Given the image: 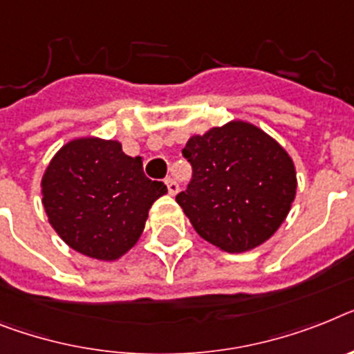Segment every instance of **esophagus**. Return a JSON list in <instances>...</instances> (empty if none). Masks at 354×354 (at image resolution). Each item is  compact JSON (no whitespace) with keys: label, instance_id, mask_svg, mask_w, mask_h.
Instances as JSON below:
<instances>
[{"label":"esophagus","instance_id":"esophagus-1","mask_svg":"<svg viewBox=\"0 0 354 354\" xmlns=\"http://www.w3.org/2000/svg\"><path fill=\"white\" fill-rule=\"evenodd\" d=\"M165 185H167L169 194L171 196H176L178 191H180V185H178L176 180H172V178H167V180H165Z\"/></svg>","mask_w":354,"mask_h":354}]
</instances>
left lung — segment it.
<instances>
[{
  "label": "left lung",
  "instance_id": "1",
  "mask_svg": "<svg viewBox=\"0 0 354 354\" xmlns=\"http://www.w3.org/2000/svg\"><path fill=\"white\" fill-rule=\"evenodd\" d=\"M192 182L176 196L205 241L243 254L277 232L297 194L292 156L252 122L230 120L192 135L183 149Z\"/></svg>",
  "mask_w": 354,
  "mask_h": 354
}]
</instances>
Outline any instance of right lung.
I'll return each mask as SVG.
<instances>
[{
  "instance_id": "right-lung-1",
  "label": "right lung",
  "mask_w": 354,
  "mask_h": 354,
  "mask_svg": "<svg viewBox=\"0 0 354 354\" xmlns=\"http://www.w3.org/2000/svg\"><path fill=\"white\" fill-rule=\"evenodd\" d=\"M167 194L144 174L118 140L79 136L66 142L41 178V201L62 241L97 261H117L138 243L149 209Z\"/></svg>"
}]
</instances>
